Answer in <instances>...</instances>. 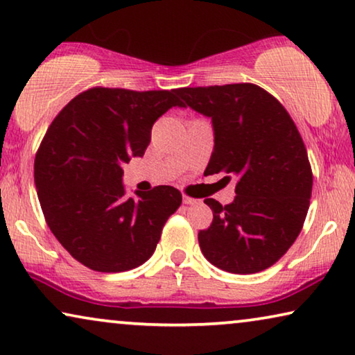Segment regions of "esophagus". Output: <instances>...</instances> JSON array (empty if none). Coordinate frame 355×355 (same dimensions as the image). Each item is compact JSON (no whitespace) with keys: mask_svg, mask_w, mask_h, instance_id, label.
I'll list each match as a JSON object with an SVG mask.
<instances>
[{"mask_svg":"<svg viewBox=\"0 0 355 355\" xmlns=\"http://www.w3.org/2000/svg\"><path fill=\"white\" fill-rule=\"evenodd\" d=\"M182 202L186 203V205H196V203H198L197 198H192V197H187V196L182 197Z\"/></svg>","mask_w":355,"mask_h":355,"instance_id":"1","label":"esophagus"}]
</instances>
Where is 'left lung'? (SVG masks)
<instances>
[{
	"label": "left lung",
	"instance_id": "left-lung-1",
	"mask_svg": "<svg viewBox=\"0 0 355 355\" xmlns=\"http://www.w3.org/2000/svg\"><path fill=\"white\" fill-rule=\"evenodd\" d=\"M182 106L211 119L215 147L205 176H236L234 200L213 210L198 232L205 259L236 275L266 270L283 257L307 216L312 169L307 150L284 106L254 84L178 89Z\"/></svg>",
	"mask_w": 355,
	"mask_h": 355
}]
</instances>
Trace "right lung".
I'll use <instances>...</instances> for the list:
<instances>
[{
	"instance_id": "add662e5",
	"label": "right lung",
	"mask_w": 355,
	"mask_h": 355,
	"mask_svg": "<svg viewBox=\"0 0 355 355\" xmlns=\"http://www.w3.org/2000/svg\"><path fill=\"white\" fill-rule=\"evenodd\" d=\"M176 90L95 87L56 116L35 157L43 215L61 245L87 268L119 273L153 255L164 223L182 202L171 186L125 196L123 164L144 157L152 128Z\"/></svg>"
}]
</instances>
